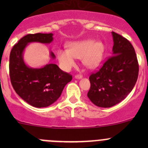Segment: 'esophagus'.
I'll use <instances>...</instances> for the list:
<instances>
[{"label": "esophagus", "instance_id": "esophagus-1", "mask_svg": "<svg viewBox=\"0 0 148 148\" xmlns=\"http://www.w3.org/2000/svg\"><path fill=\"white\" fill-rule=\"evenodd\" d=\"M83 78V76L82 75V74H77V75L75 76V79H82Z\"/></svg>", "mask_w": 148, "mask_h": 148}]
</instances>
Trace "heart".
Returning <instances> with one entry per match:
<instances>
[{
	"label": "heart",
	"instance_id": "obj_1",
	"mask_svg": "<svg viewBox=\"0 0 148 148\" xmlns=\"http://www.w3.org/2000/svg\"><path fill=\"white\" fill-rule=\"evenodd\" d=\"M69 49H60L57 51V58L61 68L69 71L76 64L77 59H81L82 64L89 69L99 66L104 58L105 47L102 41L93 39H84L71 41L68 44Z\"/></svg>",
	"mask_w": 148,
	"mask_h": 148
}]
</instances>
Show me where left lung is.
<instances>
[{"label": "left lung", "mask_w": 148, "mask_h": 148, "mask_svg": "<svg viewBox=\"0 0 148 148\" xmlns=\"http://www.w3.org/2000/svg\"><path fill=\"white\" fill-rule=\"evenodd\" d=\"M112 56L102 68L89 77L87 93L90 101L99 107H111L123 100L135 86L139 66L133 46L127 39L112 32Z\"/></svg>", "instance_id": "left-lung-1"}]
</instances>
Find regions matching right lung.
Returning <instances> with one entry per match:
<instances>
[{
  "mask_svg": "<svg viewBox=\"0 0 148 148\" xmlns=\"http://www.w3.org/2000/svg\"><path fill=\"white\" fill-rule=\"evenodd\" d=\"M53 36L51 33L28 34L13 46L10 53L9 73L13 89L25 102L38 108L49 107L56 102L66 84L72 79L71 75L64 72L55 64L33 68L23 60V52L30 43L51 44ZM50 57H56L52 51Z\"/></svg>",
  "mask_w": 148,
  "mask_h": 148,
  "instance_id": "1",
  "label": "right lung"
}]
</instances>
